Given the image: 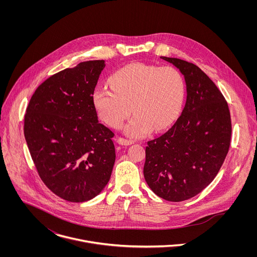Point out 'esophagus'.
<instances>
[{"label": "esophagus", "instance_id": "obj_1", "mask_svg": "<svg viewBox=\"0 0 257 257\" xmlns=\"http://www.w3.org/2000/svg\"><path fill=\"white\" fill-rule=\"evenodd\" d=\"M117 144L120 145V146H131L134 144L133 141H130V140H126V139H123V138H118L117 139Z\"/></svg>", "mask_w": 257, "mask_h": 257}]
</instances>
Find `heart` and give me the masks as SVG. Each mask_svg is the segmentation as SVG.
<instances>
[{
    "instance_id": "b5f03b06",
    "label": "heart",
    "mask_w": 257,
    "mask_h": 257,
    "mask_svg": "<svg viewBox=\"0 0 257 257\" xmlns=\"http://www.w3.org/2000/svg\"><path fill=\"white\" fill-rule=\"evenodd\" d=\"M110 85H98L93 94L101 118L118 127L132 111L136 113L124 132L144 138L151 130L166 127L178 114L183 103V77L172 66L132 64L110 76Z\"/></svg>"
}]
</instances>
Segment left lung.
Segmentation results:
<instances>
[{"label":"left lung","instance_id":"obj_1","mask_svg":"<svg viewBox=\"0 0 257 257\" xmlns=\"http://www.w3.org/2000/svg\"><path fill=\"white\" fill-rule=\"evenodd\" d=\"M160 58L182 73L187 98L172 127L147 143L144 174L157 196L181 202L198 195L220 171L230 146V113L216 84L197 65Z\"/></svg>","mask_w":257,"mask_h":257}]
</instances>
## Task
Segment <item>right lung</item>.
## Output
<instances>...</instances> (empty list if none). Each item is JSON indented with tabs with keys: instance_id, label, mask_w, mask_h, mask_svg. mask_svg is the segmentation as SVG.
<instances>
[{
	"instance_id": "add662e5",
	"label": "right lung",
	"mask_w": 257,
	"mask_h": 257,
	"mask_svg": "<svg viewBox=\"0 0 257 257\" xmlns=\"http://www.w3.org/2000/svg\"><path fill=\"white\" fill-rule=\"evenodd\" d=\"M104 60L79 63L38 86L25 115V138L49 190L74 203L99 195L115 161L113 133L100 123L93 101Z\"/></svg>"
}]
</instances>
